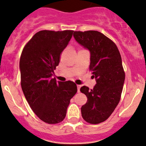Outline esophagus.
Instances as JSON below:
<instances>
[{
	"mask_svg": "<svg viewBox=\"0 0 146 146\" xmlns=\"http://www.w3.org/2000/svg\"><path fill=\"white\" fill-rule=\"evenodd\" d=\"M77 87H78V92H80V90L81 88V85H77Z\"/></svg>",
	"mask_w": 146,
	"mask_h": 146,
	"instance_id": "1",
	"label": "esophagus"
}]
</instances>
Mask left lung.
Instances as JSON below:
<instances>
[{
  "mask_svg": "<svg viewBox=\"0 0 146 146\" xmlns=\"http://www.w3.org/2000/svg\"><path fill=\"white\" fill-rule=\"evenodd\" d=\"M73 36L90 51L89 69L96 82L93 89L86 86L80 88L88 99L81 108L82 117L90 124H99L111 115L120 101L125 73L120 52L113 41L99 31H75Z\"/></svg>",
  "mask_w": 146,
  "mask_h": 146,
  "instance_id": "8db88e82",
  "label": "left lung"
}]
</instances>
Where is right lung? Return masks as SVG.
Masks as SVG:
<instances>
[{"mask_svg":"<svg viewBox=\"0 0 146 146\" xmlns=\"http://www.w3.org/2000/svg\"><path fill=\"white\" fill-rule=\"evenodd\" d=\"M73 31H41L25 45L20 56L21 86L26 101L38 118L47 124L61 122L76 94L71 81L52 78L60 54L67 46Z\"/></svg>","mask_w":146,"mask_h":146,"instance_id":"1","label":"right lung"}]
</instances>
